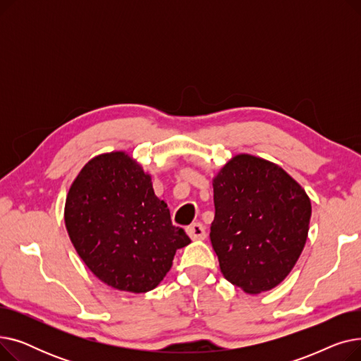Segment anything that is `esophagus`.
<instances>
[{
	"mask_svg": "<svg viewBox=\"0 0 361 361\" xmlns=\"http://www.w3.org/2000/svg\"><path fill=\"white\" fill-rule=\"evenodd\" d=\"M187 234L192 240H204L206 238V228L204 225L200 222H195L187 226Z\"/></svg>",
	"mask_w": 361,
	"mask_h": 361,
	"instance_id": "34e87169",
	"label": "esophagus"
}]
</instances>
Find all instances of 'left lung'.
I'll return each mask as SVG.
<instances>
[{
    "mask_svg": "<svg viewBox=\"0 0 361 361\" xmlns=\"http://www.w3.org/2000/svg\"><path fill=\"white\" fill-rule=\"evenodd\" d=\"M211 243L226 281L247 294L288 276L309 234L307 193L279 165L249 154L226 162L212 180Z\"/></svg>",
    "mask_w": 361,
    "mask_h": 361,
    "instance_id": "1",
    "label": "left lung"
}]
</instances>
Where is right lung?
<instances>
[{
    "label": "right lung",
    "mask_w": 361,
    "mask_h": 361,
    "mask_svg": "<svg viewBox=\"0 0 361 361\" xmlns=\"http://www.w3.org/2000/svg\"><path fill=\"white\" fill-rule=\"evenodd\" d=\"M64 222L90 272L135 294L157 288L176 252L190 244L171 222L150 174L123 150L94 157L80 169L67 193Z\"/></svg>",
    "instance_id": "obj_1"
}]
</instances>
